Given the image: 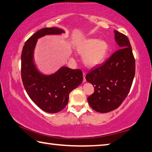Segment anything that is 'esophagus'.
Listing matches in <instances>:
<instances>
[{"mask_svg": "<svg viewBox=\"0 0 152 152\" xmlns=\"http://www.w3.org/2000/svg\"><path fill=\"white\" fill-rule=\"evenodd\" d=\"M83 77H84V79H83V82L84 83H85L86 82V78H85V77H86V74L85 73V72H83Z\"/></svg>", "mask_w": 152, "mask_h": 152, "instance_id": "34e87169", "label": "esophagus"}]
</instances>
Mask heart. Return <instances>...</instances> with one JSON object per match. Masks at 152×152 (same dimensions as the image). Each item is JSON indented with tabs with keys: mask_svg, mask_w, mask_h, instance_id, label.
Listing matches in <instances>:
<instances>
[{
	"mask_svg": "<svg viewBox=\"0 0 152 152\" xmlns=\"http://www.w3.org/2000/svg\"><path fill=\"white\" fill-rule=\"evenodd\" d=\"M76 49L83 55V59L86 66L93 67L102 64L108 55L110 46L105 40L98 38H85L79 42Z\"/></svg>",
	"mask_w": 152,
	"mask_h": 152,
	"instance_id": "b5f03b06",
	"label": "heart"
}]
</instances>
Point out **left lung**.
Returning <instances> with one entry per match:
<instances>
[{
    "mask_svg": "<svg viewBox=\"0 0 152 152\" xmlns=\"http://www.w3.org/2000/svg\"><path fill=\"white\" fill-rule=\"evenodd\" d=\"M114 35L120 49L86 75V81L95 88L87 98L88 102L100 113L111 112L121 105L128 95L135 74V60L129 38L116 30Z\"/></svg>",
    "mask_w": 152,
    "mask_h": 152,
    "instance_id": "left-lung-1",
    "label": "left lung"
}]
</instances>
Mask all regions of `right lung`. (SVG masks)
Listing matches in <instances>:
<instances>
[{
    "label": "right lung",
    "mask_w": 152,
    "mask_h": 152,
    "mask_svg": "<svg viewBox=\"0 0 152 152\" xmlns=\"http://www.w3.org/2000/svg\"><path fill=\"white\" fill-rule=\"evenodd\" d=\"M65 31L59 28H45L38 30L24 45L21 56V74L25 90L32 102L45 112L55 114L66 106L69 94L83 80L80 69L66 66L50 74L40 72L34 53L38 38L46 35H59Z\"/></svg>",
    "instance_id": "1"
}]
</instances>
